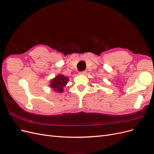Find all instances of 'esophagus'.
I'll return each instance as SVG.
<instances>
[{
	"instance_id": "obj_1",
	"label": "esophagus",
	"mask_w": 154,
	"mask_h": 154,
	"mask_svg": "<svg viewBox=\"0 0 154 154\" xmlns=\"http://www.w3.org/2000/svg\"><path fill=\"white\" fill-rule=\"evenodd\" d=\"M86 71H81V72H80V74H86Z\"/></svg>"
}]
</instances>
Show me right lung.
Listing matches in <instances>:
<instances>
[{
  "label": "right lung",
  "mask_w": 154,
  "mask_h": 154,
  "mask_svg": "<svg viewBox=\"0 0 154 154\" xmlns=\"http://www.w3.org/2000/svg\"><path fill=\"white\" fill-rule=\"evenodd\" d=\"M68 81V77H65L63 75H58L51 80L50 87H52L56 92H62L63 87L66 85Z\"/></svg>",
  "instance_id": "1"
}]
</instances>
